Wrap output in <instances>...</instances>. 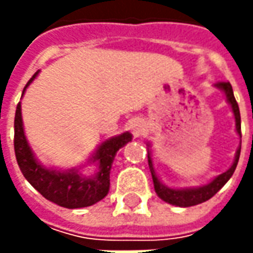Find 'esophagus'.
<instances>
[{
    "instance_id": "34e87169",
    "label": "esophagus",
    "mask_w": 253,
    "mask_h": 253,
    "mask_svg": "<svg viewBox=\"0 0 253 253\" xmlns=\"http://www.w3.org/2000/svg\"><path fill=\"white\" fill-rule=\"evenodd\" d=\"M131 131L138 136V135H141L142 132L145 131V125H143V122L139 121V120H133L131 122Z\"/></svg>"
}]
</instances>
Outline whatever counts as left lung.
Instances as JSON below:
<instances>
[{"mask_svg": "<svg viewBox=\"0 0 253 253\" xmlns=\"http://www.w3.org/2000/svg\"><path fill=\"white\" fill-rule=\"evenodd\" d=\"M214 87L217 90H219V91L224 92L225 100L229 104V107L232 110V114H234V118H235V131H237L238 136L241 138V115H239V107L237 101H235V97H234V91H232L231 84L228 82H224V83L214 84ZM146 146H148V163H149V169H151L155 191L159 196V199L166 201L168 204L176 206V207H191V206H197V204H201V203H204V201L211 199L215 193H218L219 190L224 187V184L231 179V176L234 174V171L237 169V165H238L239 155H241V143H239L238 149L235 152L234 162L229 166V169L225 170L224 173H221L218 176L212 177L207 184L196 186V187H169V186H166L162 181L161 177L156 173L155 165H153V158H152L151 142H146Z\"/></svg>", "mask_w": 253, "mask_h": 253, "instance_id": "left-lung-1", "label": "left lung"}]
</instances>
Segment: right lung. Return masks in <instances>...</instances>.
I'll return each mask as SVG.
<instances>
[{"mask_svg": "<svg viewBox=\"0 0 253 253\" xmlns=\"http://www.w3.org/2000/svg\"><path fill=\"white\" fill-rule=\"evenodd\" d=\"M39 72L41 70H38L28 82L22 97L28 85L38 77ZM14 128L15 156L25 179L44 199L53 201L54 204L62 206L64 209L72 210L92 206L108 194L110 173L115 155L122 146L132 141V133L129 132H122L120 135L104 139L85 162V165H95L97 170L92 174H85L83 171L84 165L62 170L57 168H47L36 158L25 135L21 102L16 105Z\"/></svg>", "mask_w": 253, "mask_h": 253, "instance_id": "right-lung-1", "label": "right lung"}]
</instances>
